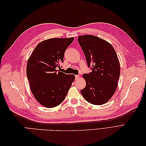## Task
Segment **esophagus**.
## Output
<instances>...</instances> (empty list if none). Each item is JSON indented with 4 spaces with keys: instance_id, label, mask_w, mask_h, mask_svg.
<instances>
[{
    "instance_id": "1",
    "label": "esophagus",
    "mask_w": 146,
    "mask_h": 146,
    "mask_svg": "<svg viewBox=\"0 0 146 146\" xmlns=\"http://www.w3.org/2000/svg\"><path fill=\"white\" fill-rule=\"evenodd\" d=\"M79 76H76V80H77V79H78L79 78Z\"/></svg>"
}]
</instances>
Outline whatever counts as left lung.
Instances as JSON below:
<instances>
[{
    "label": "left lung",
    "instance_id": "obj_1",
    "mask_svg": "<svg viewBox=\"0 0 146 146\" xmlns=\"http://www.w3.org/2000/svg\"><path fill=\"white\" fill-rule=\"evenodd\" d=\"M78 41L91 72L83 77L86 86L81 94L87 102L100 105L107 103L115 92L120 76V64L113 47L93 35L79 36Z\"/></svg>",
    "mask_w": 146,
    "mask_h": 146
}]
</instances>
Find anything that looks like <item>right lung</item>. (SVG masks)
Here are the masks:
<instances>
[{"mask_svg": "<svg viewBox=\"0 0 146 146\" xmlns=\"http://www.w3.org/2000/svg\"><path fill=\"white\" fill-rule=\"evenodd\" d=\"M74 38H50L39 43L27 64V76L35 98L46 108H54L64 100L75 80L73 74L57 70L63 63L65 50Z\"/></svg>", "mask_w": 146, "mask_h": 146, "instance_id": "right-lung-1", "label": "right lung"}]
</instances>
